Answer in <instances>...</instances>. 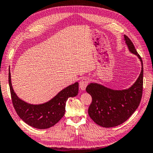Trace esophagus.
Instances as JSON below:
<instances>
[{
    "instance_id": "1",
    "label": "esophagus",
    "mask_w": 153,
    "mask_h": 153,
    "mask_svg": "<svg viewBox=\"0 0 153 153\" xmlns=\"http://www.w3.org/2000/svg\"><path fill=\"white\" fill-rule=\"evenodd\" d=\"M89 83V80L88 79H82L79 83V88L81 90H85L87 85H88Z\"/></svg>"
}]
</instances>
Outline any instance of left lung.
Listing matches in <instances>:
<instances>
[{
	"mask_svg": "<svg viewBox=\"0 0 153 153\" xmlns=\"http://www.w3.org/2000/svg\"><path fill=\"white\" fill-rule=\"evenodd\" d=\"M124 39L129 51L137 55L142 63V71L135 83L124 90H111L98 83H90L86 88V91L92 98L89 116L102 127H114L124 123L137 109L142 99L144 74L142 58L131 39L126 36Z\"/></svg>",
	"mask_w": 153,
	"mask_h": 153,
	"instance_id": "8db88e82",
	"label": "left lung"
}]
</instances>
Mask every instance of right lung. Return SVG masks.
<instances>
[{"mask_svg": "<svg viewBox=\"0 0 153 153\" xmlns=\"http://www.w3.org/2000/svg\"><path fill=\"white\" fill-rule=\"evenodd\" d=\"M9 84L11 100L17 114L29 126L39 129L48 128L57 124L65 114L68 98L79 92V83H75L63 89L53 99L41 105H30L20 99L13 90L9 70Z\"/></svg>", "mask_w": 153, "mask_h": 153, "instance_id": "obj_1", "label": "right lung"}]
</instances>
